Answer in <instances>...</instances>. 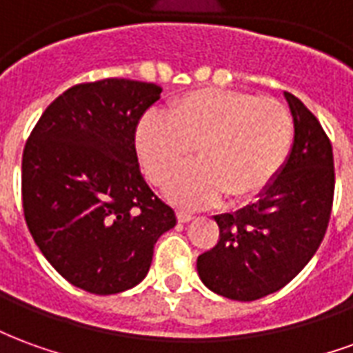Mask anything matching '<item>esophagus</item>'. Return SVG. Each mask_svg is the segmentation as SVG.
<instances>
[{
	"mask_svg": "<svg viewBox=\"0 0 353 353\" xmlns=\"http://www.w3.org/2000/svg\"><path fill=\"white\" fill-rule=\"evenodd\" d=\"M176 215H177V221H179V223H189V221H192V219H194V215L189 214V212H183V210H179Z\"/></svg>",
	"mask_w": 353,
	"mask_h": 353,
	"instance_id": "obj_1",
	"label": "esophagus"
}]
</instances>
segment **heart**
Here are the masks:
<instances>
[{
	"label": "heart",
	"instance_id": "b5f03b06",
	"mask_svg": "<svg viewBox=\"0 0 353 353\" xmlns=\"http://www.w3.org/2000/svg\"><path fill=\"white\" fill-rule=\"evenodd\" d=\"M293 119L274 98L199 88L170 103L166 117L149 113L138 124L136 149L149 181L168 185L176 204L200 208L227 194L230 204L265 192L288 161Z\"/></svg>",
	"mask_w": 353,
	"mask_h": 353
}]
</instances>
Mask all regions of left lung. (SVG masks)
<instances>
[{
  "label": "left lung",
  "instance_id": "1",
  "mask_svg": "<svg viewBox=\"0 0 353 353\" xmlns=\"http://www.w3.org/2000/svg\"><path fill=\"white\" fill-rule=\"evenodd\" d=\"M283 96L295 126L288 161L255 204L215 215L219 242L196 259L202 283L232 301H257L288 285L318 252L331 217V141L303 101Z\"/></svg>",
  "mask_w": 353,
  "mask_h": 353
}]
</instances>
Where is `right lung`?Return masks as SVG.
Segmentation results:
<instances>
[{"mask_svg": "<svg viewBox=\"0 0 353 353\" xmlns=\"http://www.w3.org/2000/svg\"><path fill=\"white\" fill-rule=\"evenodd\" d=\"M153 83L103 79L45 109L22 154V206L34 242L72 285L113 295L149 272L176 214L139 172L134 134L161 98Z\"/></svg>", "mask_w": 353, "mask_h": 353, "instance_id": "right-lung-1", "label": "right lung"}]
</instances>
